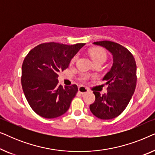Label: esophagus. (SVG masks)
I'll use <instances>...</instances> for the list:
<instances>
[{
	"label": "esophagus",
	"instance_id": "34e87169",
	"mask_svg": "<svg viewBox=\"0 0 155 155\" xmlns=\"http://www.w3.org/2000/svg\"><path fill=\"white\" fill-rule=\"evenodd\" d=\"M78 92H79L80 94H85L88 92V90L87 88L84 87L83 86H81V87H79V88H78Z\"/></svg>",
	"mask_w": 155,
	"mask_h": 155
}]
</instances>
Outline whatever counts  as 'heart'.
<instances>
[{"label":"heart","instance_id":"obj_1","mask_svg":"<svg viewBox=\"0 0 155 155\" xmlns=\"http://www.w3.org/2000/svg\"><path fill=\"white\" fill-rule=\"evenodd\" d=\"M90 56L92 57L93 62H97V61H105L107 59V53L102 48H93L90 51ZM77 59V56H74L71 61V63H73ZM88 78V76L86 75H82L80 77V80L82 81H85Z\"/></svg>","mask_w":155,"mask_h":155}]
</instances>
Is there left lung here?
Instances as JSON below:
<instances>
[{"mask_svg": "<svg viewBox=\"0 0 155 155\" xmlns=\"http://www.w3.org/2000/svg\"><path fill=\"white\" fill-rule=\"evenodd\" d=\"M95 45L105 48L113 56V65L103 80L108 84L107 92L101 94L93 92L94 102L90 106L96 117L103 120L112 119L124 111L136 87V63L132 54L119 44L110 41H97Z\"/></svg>", "mask_w": 155, "mask_h": 155, "instance_id": "1", "label": "left lung"}]
</instances>
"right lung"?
Listing matches in <instances>:
<instances>
[{"label": "right lung", "instance_id": "add662e5", "mask_svg": "<svg viewBox=\"0 0 155 155\" xmlns=\"http://www.w3.org/2000/svg\"><path fill=\"white\" fill-rule=\"evenodd\" d=\"M84 44L74 45L55 43L39 44L28 53L22 66V90L35 113L54 118L68 110L77 94L76 84H58V73L68 68L71 59Z\"/></svg>", "mask_w": 155, "mask_h": 155}]
</instances>
